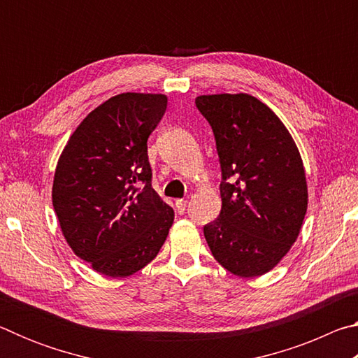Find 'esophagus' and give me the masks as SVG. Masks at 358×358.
<instances>
[{"mask_svg":"<svg viewBox=\"0 0 358 358\" xmlns=\"http://www.w3.org/2000/svg\"><path fill=\"white\" fill-rule=\"evenodd\" d=\"M175 207H177V211L180 215L185 213L186 207H187V201H185V199H178V201L175 202Z\"/></svg>","mask_w":358,"mask_h":358,"instance_id":"obj_1","label":"esophagus"}]
</instances>
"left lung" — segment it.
<instances>
[{
    "label": "left lung",
    "mask_w": 358,
    "mask_h": 358,
    "mask_svg": "<svg viewBox=\"0 0 358 358\" xmlns=\"http://www.w3.org/2000/svg\"><path fill=\"white\" fill-rule=\"evenodd\" d=\"M221 164V213L203 226L213 257L230 273L270 271L300 234L308 207L303 162L281 120L254 96H199Z\"/></svg>",
    "instance_id": "left-lung-1"
}]
</instances>
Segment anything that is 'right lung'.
Listing matches in <instances>:
<instances>
[{
	"label": "right lung",
	"instance_id": "obj_1",
	"mask_svg": "<svg viewBox=\"0 0 358 358\" xmlns=\"http://www.w3.org/2000/svg\"><path fill=\"white\" fill-rule=\"evenodd\" d=\"M164 94L121 93L88 113L59 156L53 208L68 245L96 271L124 278L153 260L173 222L153 186L148 137Z\"/></svg>",
	"mask_w": 358,
	"mask_h": 358
}]
</instances>
